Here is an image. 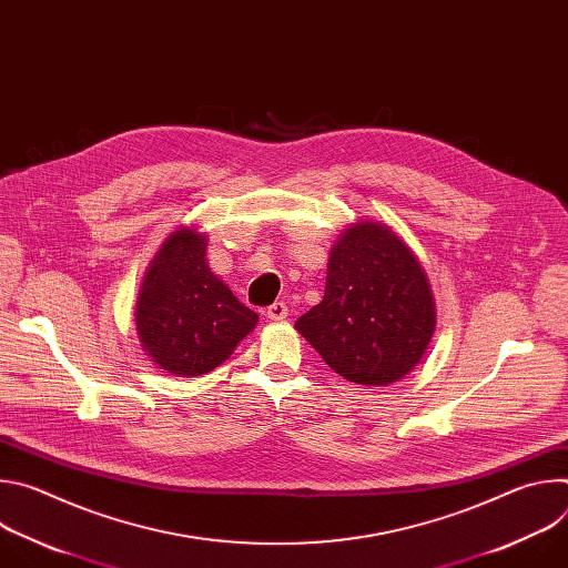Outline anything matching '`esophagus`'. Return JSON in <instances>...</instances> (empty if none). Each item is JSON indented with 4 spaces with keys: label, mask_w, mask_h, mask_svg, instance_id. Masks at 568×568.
<instances>
[{
    "label": "esophagus",
    "mask_w": 568,
    "mask_h": 568,
    "mask_svg": "<svg viewBox=\"0 0 568 568\" xmlns=\"http://www.w3.org/2000/svg\"><path fill=\"white\" fill-rule=\"evenodd\" d=\"M267 318H270V321H276V323L285 321V318H287V305H285L283 301H276L274 305L267 307Z\"/></svg>",
    "instance_id": "34e87169"
}]
</instances>
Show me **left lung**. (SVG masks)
Instances as JSON below:
<instances>
[{"mask_svg":"<svg viewBox=\"0 0 568 568\" xmlns=\"http://www.w3.org/2000/svg\"><path fill=\"white\" fill-rule=\"evenodd\" d=\"M294 328L348 382L388 386L427 353L436 301L407 242L384 222L359 220L335 240L323 301Z\"/></svg>","mask_w":568,"mask_h":568,"instance_id":"left-lung-1","label":"left lung"}]
</instances>
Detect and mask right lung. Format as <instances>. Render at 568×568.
Here are the masks:
<instances>
[{
	"instance_id": "add662e5",
	"label": "right lung",
	"mask_w": 568,
	"mask_h": 568,
	"mask_svg": "<svg viewBox=\"0 0 568 568\" xmlns=\"http://www.w3.org/2000/svg\"><path fill=\"white\" fill-rule=\"evenodd\" d=\"M206 247L209 235L197 226L173 231L150 261L134 305L143 353L175 377L213 371L258 323L211 272Z\"/></svg>"
}]
</instances>
